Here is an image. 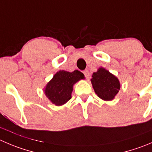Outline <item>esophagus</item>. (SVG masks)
<instances>
[{"mask_svg":"<svg viewBox=\"0 0 152 152\" xmlns=\"http://www.w3.org/2000/svg\"><path fill=\"white\" fill-rule=\"evenodd\" d=\"M83 74H84L85 77H86V79H89V77H90V73L88 70H85L83 71Z\"/></svg>","mask_w":152,"mask_h":152,"instance_id":"obj_1","label":"esophagus"}]
</instances>
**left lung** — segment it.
Masks as SVG:
<instances>
[{
    "mask_svg": "<svg viewBox=\"0 0 152 152\" xmlns=\"http://www.w3.org/2000/svg\"><path fill=\"white\" fill-rule=\"evenodd\" d=\"M91 83L98 97L107 102L113 100L120 89V82L117 77L103 67L92 74Z\"/></svg>",
    "mask_w": 152,
    "mask_h": 152,
    "instance_id": "obj_1",
    "label": "left lung"
}]
</instances>
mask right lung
Returning a JSON list of instances; mask_svg holds the SVG:
<instances>
[{
  "label": "right lung",
  "mask_w": 152,
  "mask_h": 152,
  "mask_svg": "<svg viewBox=\"0 0 152 152\" xmlns=\"http://www.w3.org/2000/svg\"><path fill=\"white\" fill-rule=\"evenodd\" d=\"M84 78V75L78 70L72 72L60 70L53 75L43 91L51 103L62 106L72 99L74 85Z\"/></svg>",
  "instance_id": "1"
}]
</instances>
